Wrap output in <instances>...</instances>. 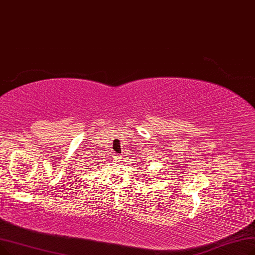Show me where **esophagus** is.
Wrapping results in <instances>:
<instances>
[{
    "label": "esophagus",
    "instance_id": "esophagus-1",
    "mask_svg": "<svg viewBox=\"0 0 255 255\" xmlns=\"http://www.w3.org/2000/svg\"><path fill=\"white\" fill-rule=\"evenodd\" d=\"M113 159H114L116 162H119V161H120V154H118V153H113Z\"/></svg>",
    "mask_w": 255,
    "mask_h": 255
}]
</instances>
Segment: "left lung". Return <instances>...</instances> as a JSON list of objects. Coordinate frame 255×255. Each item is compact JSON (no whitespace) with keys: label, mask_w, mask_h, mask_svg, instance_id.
Returning a JSON list of instances; mask_svg holds the SVG:
<instances>
[{"label":"left lung","mask_w":255,"mask_h":255,"mask_svg":"<svg viewBox=\"0 0 255 255\" xmlns=\"http://www.w3.org/2000/svg\"><path fill=\"white\" fill-rule=\"evenodd\" d=\"M145 176H147V175H145ZM144 180H149V179H148V178H145Z\"/></svg>","instance_id":"left-lung-1"}]
</instances>
